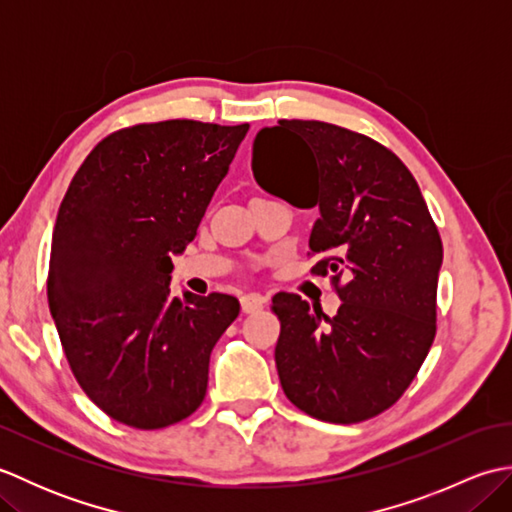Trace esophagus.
<instances>
[{
  "instance_id": "esophagus-1",
  "label": "esophagus",
  "mask_w": 512,
  "mask_h": 512,
  "mask_svg": "<svg viewBox=\"0 0 512 512\" xmlns=\"http://www.w3.org/2000/svg\"><path fill=\"white\" fill-rule=\"evenodd\" d=\"M239 303H242V310L244 312H259L264 308V297L262 295H244L242 299H239Z\"/></svg>"
}]
</instances>
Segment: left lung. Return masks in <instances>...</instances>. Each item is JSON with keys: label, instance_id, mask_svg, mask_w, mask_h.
Masks as SVG:
<instances>
[{"label": "left lung", "instance_id": "obj_1", "mask_svg": "<svg viewBox=\"0 0 512 512\" xmlns=\"http://www.w3.org/2000/svg\"><path fill=\"white\" fill-rule=\"evenodd\" d=\"M279 160L295 167L290 202L319 206L308 255L321 259L312 275H330L343 301L325 317L292 292L273 297L281 387L312 418L363 422L396 405L436 339L438 226L411 171L365 134L281 118L253 147L255 178L268 193L284 189Z\"/></svg>", "mask_w": 512, "mask_h": 512}]
</instances>
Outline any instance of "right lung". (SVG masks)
<instances>
[{"label": "right lung", "mask_w": 512, "mask_h": 512, "mask_svg": "<svg viewBox=\"0 0 512 512\" xmlns=\"http://www.w3.org/2000/svg\"><path fill=\"white\" fill-rule=\"evenodd\" d=\"M248 132L189 118L136 123L96 145L59 206L48 306L96 407L162 429L202 405L213 345L239 314L222 292L173 297L171 253L193 237Z\"/></svg>", "instance_id": "obj_1"}]
</instances>
